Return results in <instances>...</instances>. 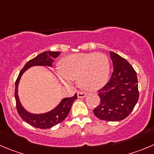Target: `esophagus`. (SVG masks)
Wrapping results in <instances>:
<instances>
[{
    "instance_id": "esophagus-1",
    "label": "esophagus",
    "mask_w": 154,
    "mask_h": 154,
    "mask_svg": "<svg viewBox=\"0 0 154 154\" xmlns=\"http://www.w3.org/2000/svg\"><path fill=\"white\" fill-rule=\"evenodd\" d=\"M87 96V93L85 92H82V91H78L77 92V97L78 98H84Z\"/></svg>"
}]
</instances>
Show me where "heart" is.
I'll list each match as a JSON object with an SVG mask.
<instances>
[{"label": "heart", "instance_id": "b5f03b06", "mask_svg": "<svg viewBox=\"0 0 154 154\" xmlns=\"http://www.w3.org/2000/svg\"><path fill=\"white\" fill-rule=\"evenodd\" d=\"M60 68L56 75L63 84H70L77 79L81 88L94 91L107 83L110 64L107 56L103 53H78L62 58Z\"/></svg>", "mask_w": 154, "mask_h": 154}]
</instances>
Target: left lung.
Here are the masks:
<instances>
[{"label": "left lung", "mask_w": 154, "mask_h": 154, "mask_svg": "<svg viewBox=\"0 0 154 154\" xmlns=\"http://www.w3.org/2000/svg\"><path fill=\"white\" fill-rule=\"evenodd\" d=\"M113 72L109 82L99 90L100 104L93 109L98 119L108 122L123 120L138 101L137 73L125 58L110 51Z\"/></svg>", "instance_id": "obj_1"}]
</instances>
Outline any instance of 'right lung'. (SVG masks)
<instances>
[{
    "instance_id": "add662e5",
    "label": "right lung",
    "mask_w": 154,
    "mask_h": 154,
    "mask_svg": "<svg viewBox=\"0 0 154 154\" xmlns=\"http://www.w3.org/2000/svg\"><path fill=\"white\" fill-rule=\"evenodd\" d=\"M60 51H44L36 57L29 61L24 65L21 71L19 74L18 77L15 83V99L17 104V109L19 116L26 122L35 128L41 129L50 128L62 122L69 114L70 108L74 102L77 99V93L74 97L70 98H64L61 103L57 105L54 109L43 114H32L23 107L18 97V85L19 82L24 72L27 69L32 66H48L51 67L54 61V58H56L60 54Z\"/></svg>"
}]
</instances>
